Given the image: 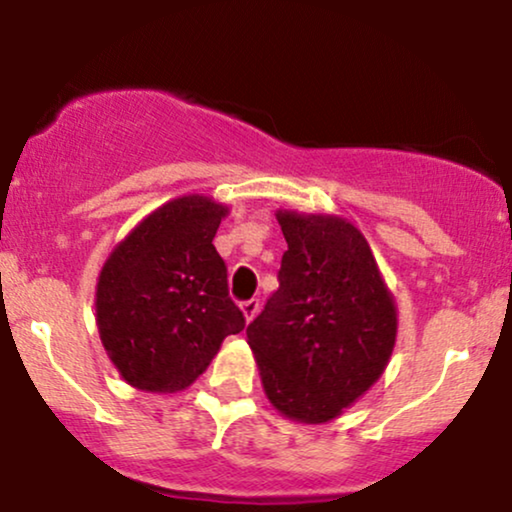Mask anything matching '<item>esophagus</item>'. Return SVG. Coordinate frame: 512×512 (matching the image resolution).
<instances>
[{
  "instance_id": "1",
  "label": "esophagus",
  "mask_w": 512,
  "mask_h": 512,
  "mask_svg": "<svg viewBox=\"0 0 512 512\" xmlns=\"http://www.w3.org/2000/svg\"><path fill=\"white\" fill-rule=\"evenodd\" d=\"M240 310H243L245 322H252V320H255L257 310H260V301H255V298H250V301L240 303Z\"/></svg>"
}]
</instances>
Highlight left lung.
I'll list each match as a JSON object with an SVG mask.
<instances>
[{
    "label": "left lung",
    "instance_id": "8db88e82",
    "mask_svg": "<svg viewBox=\"0 0 512 512\" xmlns=\"http://www.w3.org/2000/svg\"><path fill=\"white\" fill-rule=\"evenodd\" d=\"M276 221L289 250L248 344L269 404L298 424H327L385 373L397 342L395 296L349 219L276 209Z\"/></svg>",
    "mask_w": 512,
    "mask_h": 512
}]
</instances>
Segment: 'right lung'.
Wrapping results in <instances>:
<instances>
[{
  "label": "right lung",
  "mask_w": 512,
  "mask_h": 512,
  "mask_svg": "<svg viewBox=\"0 0 512 512\" xmlns=\"http://www.w3.org/2000/svg\"><path fill=\"white\" fill-rule=\"evenodd\" d=\"M226 204L182 195L146 214L110 250L96 284V325L120 378L134 390H187L223 339L245 327L214 248Z\"/></svg>",
  "instance_id": "right-lung-1"
}]
</instances>
